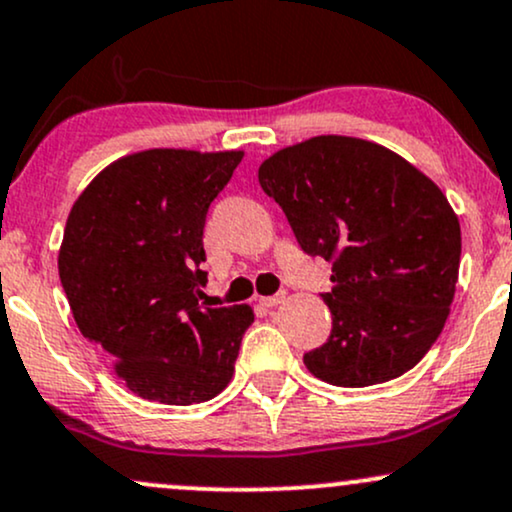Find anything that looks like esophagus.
<instances>
[{
  "instance_id": "obj_1",
  "label": "esophagus",
  "mask_w": 512,
  "mask_h": 512,
  "mask_svg": "<svg viewBox=\"0 0 512 512\" xmlns=\"http://www.w3.org/2000/svg\"><path fill=\"white\" fill-rule=\"evenodd\" d=\"M286 301V293H276V296H262L260 303L264 305V308H274V305L284 303Z\"/></svg>"
}]
</instances>
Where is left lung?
<instances>
[{
	"instance_id": "left-lung-1",
	"label": "left lung",
	"mask_w": 512,
	"mask_h": 512,
	"mask_svg": "<svg viewBox=\"0 0 512 512\" xmlns=\"http://www.w3.org/2000/svg\"><path fill=\"white\" fill-rule=\"evenodd\" d=\"M257 178L301 248L332 262L322 296L332 334L305 368L339 387L414 368L443 332L460 276V221L443 190L395 151L342 134L279 149Z\"/></svg>"
}]
</instances>
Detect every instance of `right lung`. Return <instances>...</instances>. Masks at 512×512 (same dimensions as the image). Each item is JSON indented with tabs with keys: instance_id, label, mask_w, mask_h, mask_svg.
I'll use <instances>...</instances> for the list:
<instances>
[{
	"instance_id": "right-lung-1",
	"label": "right lung",
	"mask_w": 512,
	"mask_h": 512,
	"mask_svg": "<svg viewBox=\"0 0 512 512\" xmlns=\"http://www.w3.org/2000/svg\"><path fill=\"white\" fill-rule=\"evenodd\" d=\"M245 151L146 149L76 197L57 255L76 327L149 402H207L231 383L250 305L202 303L204 221Z\"/></svg>"
}]
</instances>
